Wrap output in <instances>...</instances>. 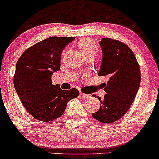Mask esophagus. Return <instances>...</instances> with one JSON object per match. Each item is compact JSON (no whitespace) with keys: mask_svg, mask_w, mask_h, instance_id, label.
<instances>
[{"mask_svg":"<svg viewBox=\"0 0 159 159\" xmlns=\"http://www.w3.org/2000/svg\"><path fill=\"white\" fill-rule=\"evenodd\" d=\"M80 96H81L82 98H84V99H87V98H88V97H90V95H89V94L83 93H80Z\"/></svg>","mask_w":159,"mask_h":159,"instance_id":"34e87169","label":"esophagus"}]
</instances>
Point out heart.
Returning <instances> with one entry per match:
<instances>
[{
  "label": "heart",
  "mask_w": 159,
  "mask_h": 159,
  "mask_svg": "<svg viewBox=\"0 0 159 159\" xmlns=\"http://www.w3.org/2000/svg\"><path fill=\"white\" fill-rule=\"evenodd\" d=\"M79 48L85 57L89 56H95L97 53V45L92 39L89 38H83L79 42Z\"/></svg>",
  "instance_id": "1"
}]
</instances>
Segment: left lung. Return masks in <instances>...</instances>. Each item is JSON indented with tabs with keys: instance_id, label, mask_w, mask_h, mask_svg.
<instances>
[{
	"instance_id": "left-lung-1",
	"label": "left lung",
	"mask_w": 159,
	"mask_h": 159,
	"mask_svg": "<svg viewBox=\"0 0 159 159\" xmlns=\"http://www.w3.org/2000/svg\"><path fill=\"white\" fill-rule=\"evenodd\" d=\"M102 59L99 76H107L109 81L104 90L103 99L93 94L100 101V108L92 114L102 123L118 121L133 103L139 84L140 69L135 55L125 43L111 38L99 41Z\"/></svg>"
}]
</instances>
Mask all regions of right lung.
Instances as JSON below:
<instances>
[{
    "label": "right lung",
    "instance_id": "right-lung-1",
    "mask_svg": "<svg viewBox=\"0 0 159 159\" xmlns=\"http://www.w3.org/2000/svg\"><path fill=\"white\" fill-rule=\"evenodd\" d=\"M74 40V37L48 38L27 49L17 61L15 90L26 111L39 121L60 118L68 102L79 94L75 88L62 90L51 80L53 73L60 69L62 50Z\"/></svg>",
    "mask_w": 159,
    "mask_h": 159
}]
</instances>
